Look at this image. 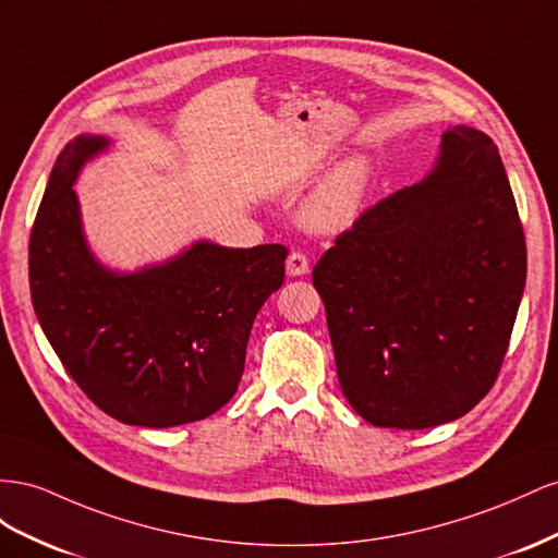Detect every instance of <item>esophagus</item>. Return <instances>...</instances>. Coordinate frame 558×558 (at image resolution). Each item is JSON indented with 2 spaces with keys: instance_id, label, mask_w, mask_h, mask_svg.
Here are the masks:
<instances>
[{
  "instance_id": "esophagus-1",
  "label": "esophagus",
  "mask_w": 558,
  "mask_h": 558,
  "mask_svg": "<svg viewBox=\"0 0 558 558\" xmlns=\"http://www.w3.org/2000/svg\"><path fill=\"white\" fill-rule=\"evenodd\" d=\"M288 274L290 276H306L308 274V257L306 252L294 250L288 257Z\"/></svg>"
}]
</instances>
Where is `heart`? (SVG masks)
<instances>
[{
  "label": "heart",
  "instance_id": "1",
  "mask_svg": "<svg viewBox=\"0 0 558 558\" xmlns=\"http://www.w3.org/2000/svg\"><path fill=\"white\" fill-rule=\"evenodd\" d=\"M367 184V170L360 161H350L315 191L306 205V221L313 229L333 231L353 221Z\"/></svg>",
  "mask_w": 558,
  "mask_h": 558
}]
</instances>
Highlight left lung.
Masks as SVG:
<instances>
[{
	"label": "left lung",
	"instance_id": "obj_1",
	"mask_svg": "<svg viewBox=\"0 0 558 558\" xmlns=\"http://www.w3.org/2000/svg\"><path fill=\"white\" fill-rule=\"evenodd\" d=\"M523 284L498 147L453 125L435 170L362 210L313 268L350 407L397 429L465 416L498 380Z\"/></svg>",
	"mask_w": 558,
	"mask_h": 558
}]
</instances>
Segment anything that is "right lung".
<instances>
[{"label": "right lung", "instance_id": "right-lung-1", "mask_svg": "<svg viewBox=\"0 0 558 558\" xmlns=\"http://www.w3.org/2000/svg\"><path fill=\"white\" fill-rule=\"evenodd\" d=\"M100 137L53 166L29 235V292L62 367L107 416L172 427L208 418L238 390L254 317L284 280V245L198 243L133 276L93 262L72 182Z\"/></svg>", "mask_w": 558, "mask_h": 558}]
</instances>
